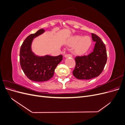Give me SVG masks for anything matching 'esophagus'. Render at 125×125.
Segmentation results:
<instances>
[{"mask_svg":"<svg viewBox=\"0 0 125 125\" xmlns=\"http://www.w3.org/2000/svg\"><path fill=\"white\" fill-rule=\"evenodd\" d=\"M73 57V55L70 54H66L65 55V57Z\"/></svg>","mask_w":125,"mask_h":125,"instance_id":"esophagus-1","label":"esophagus"}]
</instances>
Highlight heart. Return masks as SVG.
Returning a JSON list of instances; mask_svg holds the SVG:
<instances>
[{"instance_id":"obj_1","label":"heart","mask_w":125,"mask_h":125,"mask_svg":"<svg viewBox=\"0 0 125 125\" xmlns=\"http://www.w3.org/2000/svg\"><path fill=\"white\" fill-rule=\"evenodd\" d=\"M92 41L90 37L85 36L82 37L81 36L77 35L72 37L69 41V44L71 46L77 45L75 51L78 54H83L89 50Z\"/></svg>"}]
</instances>
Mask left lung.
<instances>
[{
    "instance_id": "left-lung-1",
    "label": "left lung",
    "mask_w": 125,
    "mask_h": 125,
    "mask_svg": "<svg viewBox=\"0 0 125 125\" xmlns=\"http://www.w3.org/2000/svg\"><path fill=\"white\" fill-rule=\"evenodd\" d=\"M91 35L92 40L96 42L93 51L87 56H78L75 58V66L73 73L78 79L89 80L99 76L107 62L105 44L95 34Z\"/></svg>"
}]
</instances>
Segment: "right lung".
Returning a JSON list of instances; mask_svg holds the SVG:
<instances>
[{
  "label": "right lung",
  "mask_w": 125,
  "mask_h": 125,
  "mask_svg": "<svg viewBox=\"0 0 125 125\" xmlns=\"http://www.w3.org/2000/svg\"><path fill=\"white\" fill-rule=\"evenodd\" d=\"M45 30L41 29L35 33L29 35L22 43L20 51V62L21 68L30 80L44 82L53 77L55 69L62 59V56L46 55L37 56L31 50L33 39L42 34Z\"/></svg>",
  "instance_id": "obj_1"
}]
</instances>
